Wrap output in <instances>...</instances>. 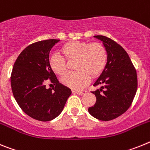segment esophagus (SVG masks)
Here are the masks:
<instances>
[{
    "label": "esophagus",
    "mask_w": 150,
    "mask_h": 150,
    "mask_svg": "<svg viewBox=\"0 0 150 150\" xmlns=\"http://www.w3.org/2000/svg\"><path fill=\"white\" fill-rule=\"evenodd\" d=\"M75 93L78 94V95H83V94L86 93V90H75L74 91Z\"/></svg>",
    "instance_id": "obj_1"
}]
</instances>
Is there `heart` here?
<instances>
[{
	"label": "heart",
	"instance_id": "1",
	"mask_svg": "<svg viewBox=\"0 0 150 150\" xmlns=\"http://www.w3.org/2000/svg\"><path fill=\"white\" fill-rule=\"evenodd\" d=\"M61 52L67 60L76 61L75 69L77 71L67 74L61 79L64 85L75 89L86 86L91 76H98L107 63V52L99 43L72 41L64 45ZM63 57L60 53L55 52L50 58V67L59 75H63L67 71V64Z\"/></svg>",
	"mask_w": 150,
	"mask_h": 150
}]
</instances>
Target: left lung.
I'll use <instances>...</instances> for the list:
<instances>
[{"instance_id": "left-lung-1", "label": "left lung", "mask_w": 150, "mask_h": 150, "mask_svg": "<svg viewBox=\"0 0 150 150\" xmlns=\"http://www.w3.org/2000/svg\"><path fill=\"white\" fill-rule=\"evenodd\" d=\"M94 38L102 42L107 59L105 67L93 84L100 86L99 89L91 91L96 97V103L88 110L95 119L110 121L123 114L132 104L137 88V73L120 45L105 36Z\"/></svg>"}]
</instances>
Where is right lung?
I'll use <instances>...</instances> for the list:
<instances>
[{"mask_svg":"<svg viewBox=\"0 0 150 150\" xmlns=\"http://www.w3.org/2000/svg\"><path fill=\"white\" fill-rule=\"evenodd\" d=\"M59 40L51 39L27 46L16 61L11 74L13 96L28 116L42 122L60 115L71 90L59 83L50 65V52ZM57 84L54 91L45 88L46 79Z\"/></svg>","mask_w":150,"mask_h":150,"instance_id":"add662e5","label":"right lung"}]
</instances>
